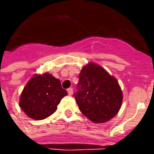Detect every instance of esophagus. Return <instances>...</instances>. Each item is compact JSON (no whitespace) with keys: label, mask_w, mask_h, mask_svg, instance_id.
I'll return each mask as SVG.
<instances>
[{"label":"esophagus","mask_w":154,"mask_h":154,"mask_svg":"<svg viewBox=\"0 0 154 154\" xmlns=\"http://www.w3.org/2000/svg\"><path fill=\"white\" fill-rule=\"evenodd\" d=\"M67 93H68L69 96H72V93H73V89H72V88H68V89H67Z\"/></svg>","instance_id":"obj_1"}]
</instances>
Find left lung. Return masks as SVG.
Masks as SVG:
<instances>
[{"mask_svg":"<svg viewBox=\"0 0 154 154\" xmlns=\"http://www.w3.org/2000/svg\"><path fill=\"white\" fill-rule=\"evenodd\" d=\"M75 100L79 110L94 123L112 119L121 107L123 95L116 78L94 63L83 67L79 75Z\"/></svg>","mask_w":154,"mask_h":154,"instance_id":"obj_1","label":"left lung"}]
</instances>
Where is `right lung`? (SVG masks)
<instances>
[{"mask_svg":"<svg viewBox=\"0 0 154 154\" xmlns=\"http://www.w3.org/2000/svg\"><path fill=\"white\" fill-rule=\"evenodd\" d=\"M67 95L60 81L51 74L35 75L22 91L20 106L31 119H44L55 112L62 98Z\"/></svg>","mask_w":154,"mask_h":154,"instance_id":"obj_1","label":"right lung"}]
</instances>
